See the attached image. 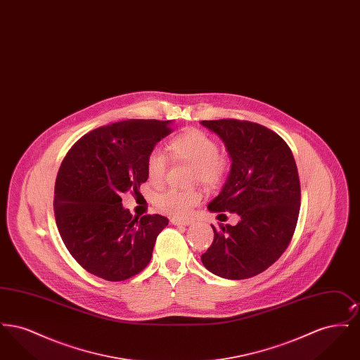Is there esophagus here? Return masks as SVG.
Segmentation results:
<instances>
[{"instance_id": "esophagus-1", "label": "esophagus", "mask_w": 360, "mask_h": 360, "mask_svg": "<svg viewBox=\"0 0 360 360\" xmlns=\"http://www.w3.org/2000/svg\"><path fill=\"white\" fill-rule=\"evenodd\" d=\"M170 221L174 225H182V226H186V225L191 224L190 220H182V219H176V217H172V219H170Z\"/></svg>"}]
</instances>
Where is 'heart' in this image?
I'll return each instance as SVG.
<instances>
[{"mask_svg":"<svg viewBox=\"0 0 360 360\" xmlns=\"http://www.w3.org/2000/svg\"><path fill=\"white\" fill-rule=\"evenodd\" d=\"M167 151L174 162H186L193 166L191 179L198 181L206 188H214L225 176L226 160L219 154L217 143L200 129H188L174 137L167 144ZM147 175L154 185H160L169 169L166 155L153 150L146 162ZM202 194L197 188H170L156 195V206L174 217H186L191 207L198 205Z\"/></svg>","mask_w":360,"mask_h":360,"instance_id":"1","label":"heart"}]
</instances>
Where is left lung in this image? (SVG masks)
Listing matches in <instances>:
<instances>
[{
  "instance_id": "obj_1",
  "label": "left lung",
  "mask_w": 360,
  "mask_h": 360,
  "mask_svg": "<svg viewBox=\"0 0 360 360\" xmlns=\"http://www.w3.org/2000/svg\"><path fill=\"white\" fill-rule=\"evenodd\" d=\"M223 139L232 169L210 212L239 214L236 225H212L214 239L202 254L206 269L226 279L263 273L289 247L301 204L298 170L286 141L251 121L204 120Z\"/></svg>"
}]
</instances>
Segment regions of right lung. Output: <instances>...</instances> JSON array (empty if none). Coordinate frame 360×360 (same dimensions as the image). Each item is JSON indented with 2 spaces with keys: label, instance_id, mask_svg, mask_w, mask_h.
I'll list each match as a JSON object with an SVG mask.
<instances>
[{
  "label": "right lung",
  "instance_id": "add662e5",
  "mask_svg": "<svg viewBox=\"0 0 360 360\" xmlns=\"http://www.w3.org/2000/svg\"><path fill=\"white\" fill-rule=\"evenodd\" d=\"M172 131L170 121L113 122L84 135L65 156L55 181V220L71 257L90 274L120 282L150 263L169 220L132 217L121 194H136L148 178L147 156Z\"/></svg>",
  "mask_w": 360,
  "mask_h": 360
}]
</instances>
